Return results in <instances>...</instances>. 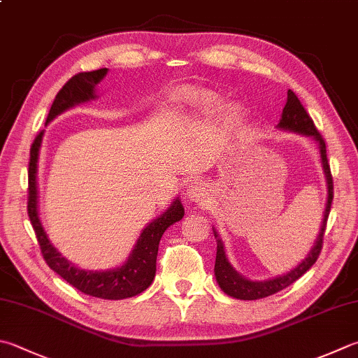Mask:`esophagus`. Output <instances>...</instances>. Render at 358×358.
<instances>
[{
    "mask_svg": "<svg viewBox=\"0 0 358 358\" xmlns=\"http://www.w3.org/2000/svg\"><path fill=\"white\" fill-rule=\"evenodd\" d=\"M187 196L188 199L194 202H206V199L208 198V187L204 184V182L194 180L193 184L188 187Z\"/></svg>",
    "mask_w": 358,
    "mask_h": 358,
    "instance_id": "obj_1",
    "label": "esophagus"
}]
</instances>
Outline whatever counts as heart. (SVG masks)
Returning <instances> with one entry per match:
<instances>
[{
	"label": "heart",
	"instance_id": "1",
	"mask_svg": "<svg viewBox=\"0 0 358 358\" xmlns=\"http://www.w3.org/2000/svg\"><path fill=\"white\" fill-rule=\"evenodd\" d=\"M174 103L179 104L184 109H192L198 110L202 113H208L217 109L220 104V96L217 93L207 89H201V87H193V85H185L179 89L173 95ZM226 115L229 118H237L240 115V107L237 104H229L226 106Z\"/></svg>",
	"mask_w": 358,
	"mask_h": 358
}]
</instances>
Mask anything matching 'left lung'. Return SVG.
<instances>
[{"label":"left lung","instance_id":"left-lung-1","mask_svg":"<svg viewBox=\"0 0 358 358\" xmlns=\"http://www.w3.org/2000/svg\"><path fill=\"white\" fill-rule=\"evenodd\" d=\"M278 127L282 131L298 132V134H301V136L312 137L315 141H318L322 170H324L326 180H327V202H326L324 218H322V222H321L318 238H316L312 251L308 252L307 257L302 260L298 266L293 268L292 271H288L284 275H278V278L268 279V280H249L235 271L234 266L227 260L224 245H222V241L218 237L217 231H213L215 238H217L215 278H217V282L222 292L229 296H232V298H235V299H241V301L262 299V298H266V296H271L274 293L280 292V289L287 288L288 285H292L293 282L298 280L302 274H306L308 269L313 266V263L316 262V259L320 257V252L322 249V238H324L330 206H332V199H334V179H332V173H330V166L327 162L326 141L321 137L318 129H316L313 120L310 118L307 110L304 109V106L301 104V101L292 90H288L287 104L284 107V110H282V118L279 121Z\"/></svg>","mask_w":358,"mask_h":358}]
</instances>
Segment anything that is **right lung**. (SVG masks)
Listing matches in <instances>:
<instances>
[{"instance_id":"1","label":"right lung","mask_w":358,"mask_h":358,"mask_svg":"<svg viewBox=\"0 0 358 358\" xmlns=\"http://www.w3.org/2000/svg\"><path fill=\"white\" fill-rule=\"evenodd\" d=\"M107 69L95 71L78 73L59 90L56 99L50 109L46 123H50L60 113L71 109L80 103L95 99V87L104 79ZM45 131L38 132L36 140L31 146L29 159V196H28V215L36 231L40 251L43 259L54 273L65 279L70 285L78 288L93 298L101 299H126L137 296L152 284L156 275V260L159 252V243L162 235L168 227L178 222L184 217V206L179 198L173 201V204L166 210L148 224L134 246L129 257L124 265L113 269H104V271H92V269H80L74 266L71 262L62 257L46 235L38 217V188H37V165H38V151L42 145Z\"/></svg>"}]
</instances>
